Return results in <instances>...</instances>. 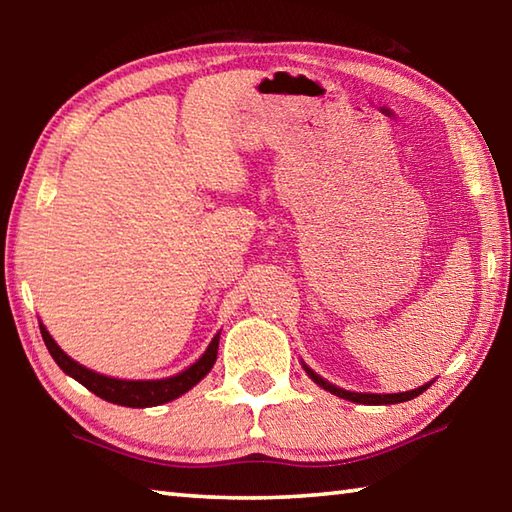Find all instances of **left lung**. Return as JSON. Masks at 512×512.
I'll return each instance as SVG.
<instances>
[{
  "label": "left lung",
  "instance_id": "obj_1",
  "mask_svg": "<svg viewBox=\"0 0 512 512\" xmlns=\"http://www.w3.org/2000/svg\"><path fill=\"white\" fill-rule=\"evenodd\" d=\"M305 370H307V375H309L311 379H314L318 386H323L325 391H329L332 395H336V397H343V400H350V402H357V404H370V406L409 402V400H413V397H418L420 393H424V391H427V388L431 386V384H427V386H420V388H415V391H409V393H393V395H377V393H350V391H343V388H336L334 384H329V381H325L323 377H318L316 372L311 370V368H307V366H305Z\"/></svg>",
  "mask_w": 512,
  "mask_h": 512
}]
</instances>
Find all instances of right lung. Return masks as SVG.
Returning <instances> with one entry per match:
<instances>
[{"instance_id": "obj_1", "label": "right lung", "mask_w": 512, "mask_h": 512, "mask_svg": "<svg viewBox=\"0 0 512 512\" xmlns=\"http://www.w3.org/2000/svg\"><path fill=\"white\" fill-rule=\"evenodd\" d=\"M40 334L45 339V345L51 357L60 366L65 375L74 377L79 384H83L88 391H92L97 397L112 404L121 406H133V409H146V406H158L164 402L176 400V397L185 395L189 388H194L207 372L212 370L216 361V352H219V334L214 336L210 348L198 359L194 366H189L185 372H180L176 377L169 379H155V381H126V379H112L99 372L88 370L81 363L69 359L67 354L58 348V343L51 339V334L40 325Z\"/></svg>"}]
</instances>
